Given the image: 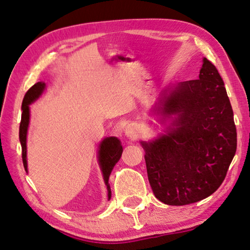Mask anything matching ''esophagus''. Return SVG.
Returning <instances> with one entry per match:
<instances>
[{"label":"esophagus","instance_id":"34e87169","mask_svg":"<svg viewBox=\"0 0 250 250\" xmlns=\"http://www.w3.org/2000/svg\"><path fill=\"white\" fill-rule=\"evenodd\" d=\"M139 131H140V128L137 125H128V128L125 129V134L128 135L130 139H137L139 135Z\"/></svg>","mask_w":250,"mask_h":250}]
</instances>
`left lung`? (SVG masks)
Masks as SVG:
<instances>
[{
	"instance_id": "1",
	"label": "left lung",
	"mask_w": 250,
	"mask_h": 250,
	"mask_svg": "<svg viewBox=\"0 0 250 250\" xmlns=\"http://www.w3.org/2000/svg\"><path fill=\"white\" fill-rule=\"evenodd\" d=\"M155 111L168 120L166 133L141 142L155 197L175 206L208 197L237 149L234 113L216 67L203 59L198 79L167 87Z\"/></svg>"
}]
</instances>
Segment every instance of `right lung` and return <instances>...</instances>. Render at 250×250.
<instances>
[{
	"instance_id": "obj_1",
	"label": "right lung",
	"mask_w": 250,
	"mask_h": 250,
	"mask_svg": "<svg viewBox=\"0 0 250 250\" xmlns=\"http://www.w3.org/2000/svg\"><path fill=\"white\" fill-rule=\"evenodd\" d=\"M45 83L40 82L36 83L34 86H32L27 90L26 94L24 96L23 103H22V118H21V125H20V141L21 146H22V159L23 164L25 167V171L27 172V161H26V135H27V129L29 124V104L34 103L39 97L43 94L45 89ZM122 146L120 140L115 137L105 138L104 140L101 141L99 146L98 151V159H99V166L103 171L104 180L105 186L108 189V197H111V189H110V185L108 183L109 176L111 174V171L116 163L120 160L122 154Z\"/></svg>"
}]
</instances>
